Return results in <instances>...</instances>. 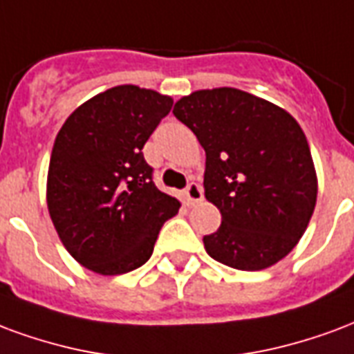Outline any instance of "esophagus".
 <instances>
[{
	"label": "esophagus",
	"mask_w": 354,
	"mask_h": 354,
	"mask_svg": "<svg viewBox=\"0 0 354 354\" xmlns=\"http://www.w3.org/2000/svg\"><path fill=\"white\" fill-rule=\"evenodd\" d=\"M185 196H187V200L190 205H194V203L202 202L203 198V192H202V187L198 185V183H190L185 190Z\"/></svg>",
	"instance_id": "1"
}]
</instances>
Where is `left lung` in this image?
Segmentation results:
<instances>
[{"label":"left lung","instance_id":"1","mask_svg":"<svg viewBox=\"0 0 354 354\" xmlns=\"http://www.w3.org/2000/svg\"><path fill=\"white\" fill-rule=\"evenodd\" d=\"M174 115L205 151V198L223 215L218 230L203 237L209 257L243 272L285 259L317 202L300 124L277 105L228 86L180 97Z\"/></svg>","mask_w":354,"mask_h":354}]
</instances>
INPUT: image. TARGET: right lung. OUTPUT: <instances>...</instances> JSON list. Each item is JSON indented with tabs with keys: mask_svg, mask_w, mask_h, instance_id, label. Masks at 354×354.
I'll return each instance as SVG.
<instances>
[{
	"mask_svg": "<svg viewBox=\"0 0 354 354\" xmlns=\"http://www.w3.org/2000/svg\"><path fill=\"white\" fill-rule=\"evenodd\" d=\"M174 100L122 84L71 113L56 136L46 205L62 243L100 275H120L151 259L162 224L177 215V198L152 180L143 147Z\"/></svg>",
	"mask_w": 354,
	"mask_h": 354,
	"instance_id": "add662e5",
	"label": "right lung"
}]
</instances>
